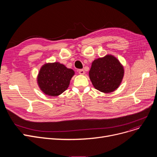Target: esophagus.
<instances>
[{"label": "esophagus", "instance_id": "obj_1", "mask_svg": "<svg viewBox=\"0 0 157 157\" xmlns=\"http://www.w3.org/2000/svg\"><path fill=\"white\" fill-rule=\"evenodd\" d=\"M78 72H79V74H81V75H84V74H85V71H84V70H83V69L79 70V71H78Z\"/></svg>", "mask_w": 157, "mask_h": 157}]
</instances>
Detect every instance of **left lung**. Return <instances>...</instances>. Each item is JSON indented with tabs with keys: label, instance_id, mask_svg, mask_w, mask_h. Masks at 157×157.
I'll use <instances>...</instances> for the list:
<instances>
[{
	"label": "left lung",
	"instance_id": "8db88e82",
	"mask_svg": "<svg viewBox=\"0 0 157 157\" xmlns=\"http://www.w3.org/2000/svg\"><path fill=\"white\" fill-rule=\"evenodd\" d=\"M124 73L123 65L117 58L108 54L92 62L89 77L95 89L108 94L118 88Z\"/></svg>",
	"mask_w": 157,
	"mask_h": 157
}]
</instances>
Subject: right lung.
Listing matches in <instances>:
<instances>
[{
  "mask_svg": "<svg viewBox=\"0 0 157 157\" xmlns=\"http://www.w3.org/2000/svg\"><path fill=\"white\" fill-rule=\"evenodd\" d=\"M74 74V70L59 62L46 63L39 71L37 83L45 95L56 97L68 88Z\"/></svg>",
  "mask_w": 157,
  "mask_h": 157,
  "instance_id": "add662e5",
  "label": "right lung"
}]
</instances>
